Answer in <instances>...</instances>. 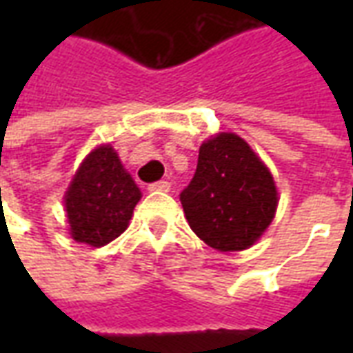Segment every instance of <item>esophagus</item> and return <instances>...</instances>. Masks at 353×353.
<instances>
[{"instance_id": "1", "label": "esophagus", "mask_w": 353, "mask_h": 353, "mask_svg": "<svg viewBox=\"0 0 353 353\" xmlns=\"http://www.w3.org/2000/svg\"><path fill=\"white\" fill-rule=\"evenodd\" d=\"M149 191L168 192L170 191V183H168V181H157V183L149 185Z\"/></svg>"}]
</instances>
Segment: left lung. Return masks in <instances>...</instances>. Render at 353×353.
Segmentation results:
<instances>
[{"label":"left lung","instance_id":"8db88e82","mask_svg":"<svg viewBox=\"0 0 353 353\" xmlns=\"http://www.w3.org/2000/svg\"><path fill=\"white\" fill-rule=\"evenodd\" d=\"M179 200L200 240L219 252H242L272 223L278 191L252 147L221 132L200 145L196 172Z\"/></svg>","mask_w":353,"mask_h":353}]
</instances>
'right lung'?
Wrapping results in <instances>:
<instances>
[{
	"label": "right lung",
	"instance_id": "add662e5",
	"mask_svg": "<svg viewBox=\"0 0 353 353\" xmlns=\"http://www.w3.org/2000/svg\"><path fill=\"white\" fill-rule=\"evenodd\" d=\"M141 191L111 145L87 154L65 191V214L73 240L100 248L121 236Z\"/></svg>",
	"mask_w": 353,
	"mask_h": 353
}]
</instances>
